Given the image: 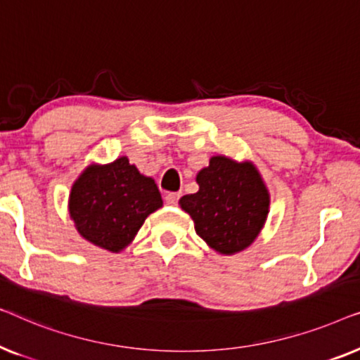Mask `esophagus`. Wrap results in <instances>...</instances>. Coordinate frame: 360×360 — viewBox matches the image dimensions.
Instances as JSON below:
<instances>
[{"label":"esophagus","instance_id":"34e87169","mask_svg":"<svg viewBox=\"0 0 360 360\" xmlns=\"http://www.w3.org/2000/svg\"><path fill=\"white\" fill-rule=\"evenodd\" d=\"M181 193H179V191H172V193H167L165 195V203L167 205H176L179 203Z\"/></svg>","mask_w":360,"mask_h":360}]
</instances>
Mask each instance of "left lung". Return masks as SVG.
Segmentation results:
<instances>
[{"label":"left lung","instance_id":"obj_1","mask_svg":"<svg viewBox=\"0 0 360 360\" xmlns=\"http://www.w3.org/2000/svg\"><path fill=\"white\" fill-rule=\"evenodd\" d=\"M200 190L180 198L195 231L210 248L236 254L257 238L269 213V191L250 162L238 164L228 157H211L196 175Z\"/></svg>","mask_w":360,"mask_h":360}]
</instances>
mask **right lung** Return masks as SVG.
Here are the masks:
<instances>
[{"label":"right lung","instance_id":"right-lung-1","mask_svg":"<svg viewBox=\"0 0 360 360\" xmlns=\"http://www.w3.org/2000/svg\"><path fill=\"white\" fill-rule=\"evenodd\" d=\"M162 206L155 181L126 157L108 165H91L72 186V219L83 238L120 252L134 239L147 216Z\"/></svg>","mask_w":360,"mask_h":360}]
</instances>
